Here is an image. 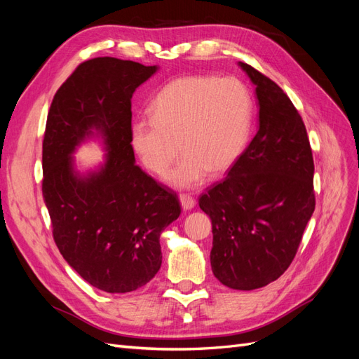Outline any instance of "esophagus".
Masks as SVG:
<instances>
[{
    "label": "esophagus",
    "mask_w": 359,
    "mask_h": 359,
    "mask_svg": "<svg viewBox=\"0 0 359 359\" xmlns=\"http://www.w3.org/2000/svg\"><path fill=\"white\" fill-rule=\"evenodd\" d=\"M180 201H181V206L186 211L194 208V205H196V199H194L193 196H190L189 193H181L180 194Z\"/></svg>",
    "instance_id": "obj_1"
}]
</instances>
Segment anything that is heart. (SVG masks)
Segmentation results:
<instances>
[{
	"label": "heart",
	"mask_w": 359,
	"mask_h": 359,
	"mask_svg": "<svg viewBox=\"0 0 359 359\" xmlns=\"http://www.w3.org/2000/svg\"><path fill=\"white\" fill-rule=\"evenodd\" d=\"M151 112L130 127L136 154L163 177L181 151L187 153L169 180L178 189H193L210 172L223 173L240 158L252 128L253 103L241 81L194 74L163 86Z\"/></svg>",
	"instance_id": "b5f03b06"
}]
</instances>
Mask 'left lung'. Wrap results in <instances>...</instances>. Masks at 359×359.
I'll return each instance as SVG.
<instances>
[{
	"mask_svg": "<svg viewBox=\"0 0 359 359\" xmlns=\"http://www.w3.org/2000/svg\"><path fill=\"white\" fill-rule=\"evenodd\" d=\"M259 130L227 177L199 198L212 223L211 268L224 286L253 290L292 264L316 205L306 126L286 93L245 62Z\"/></svg>",
	"mask_w": 359,
	"mask_h": 359,
	"instance_id": "8db88e82",
	"label": "left lung"
}]
</instances>
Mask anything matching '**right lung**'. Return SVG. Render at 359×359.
I'll list each match as a JSON object with an SVG mask.
<instances>
[{"label":"right lung","mask_w":359,"mask_h":359,"mask_svg":"<svg viewBox=\"0 0 359 359\" xmlns=\"http://www.w3.org/2000/svg\"><path fill=\"white\" fill-rule=\"evenodd\" d=\"M156 66L99 57L81 62L53 95L43 137V199L60 253L109 293L145 286L161 265L160 233L181 214L177 193L135 165L132 97ZM95 128L108 148L100 172L75 175L69 154Z\"/></svg>","instance_id":"add662e5"}]
</instances>
